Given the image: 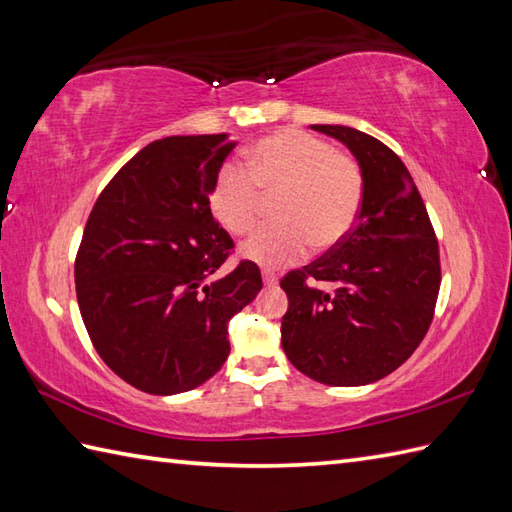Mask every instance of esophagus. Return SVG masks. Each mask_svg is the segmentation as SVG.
<instances>
[{
    "instance_id": "obj_1",
    "label": "esophagus",
    "mask_w": 512,
    "mask_h": 512,
    "mask_svg": "<svg viewBox=\"0 0 512 512\" xmlns=\"http://www.w3.org/2000/svg\"><path fill=\"white\" fill-rule=\"evenodd\" d=\"M262 279H264V284L266 286H277V275L275 273H270V270H264V273H262Z\"/></svg>"
}]
</instances>
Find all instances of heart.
I'll list each match as a JSON object with an SVG mask.
<instances>
[{"mask_svg":"<svg viewBox=\"0 0 512 512\" xmlns=\"http://www.w3.org/2000/svg\"><path fill=\"white\" fill-rule=\"evenodd\" d=\"M264 195H279V222L246 239L242 255L281 268L299 262L310 244L328 250L350 235L363 206L365 178L358 160L328 140L286 129L250 147L248 171L226 165L217 173L211 204L226 231L246 235L259 222Z\"/></svg>","mask_w":512,"mask_h":512,"instance_id":"heart-1","label":"heart"}]
</instances>
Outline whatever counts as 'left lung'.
Returning <instances> with one entry per match:
<instances>
[{"instance_id":"8db88e82","label":"left lung","mask_w":512,"mask_h":512,"mask_svg":"<svg viewBox=\"0 0 512 512\" xmlns=\"http://www.w3.org/2000/svg\"><path fill=\"white\" fill-rule=\"evenodd\" d=\"M352 151L365 178L358 220L341 244L281 279V347L301 374L334 387L394 372L427 334L440 292V250L407 167L374 136L312 125ZM308 280L330 283L325 293Z\"/></svg>"}]
</instances>
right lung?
<instances>
[{"mask_svg": "<svg viewBox=\"0 0 512 512\" xmlns=\"http://www.w3.org/2000/svg\"><path fill=\"white\" fill-rule=\"evenodd\" d=\"M235 143L228 134L154 140L107 182L74 262L76 301L94 350L125 383L171 396L206 383L226 361L228 321L262 290L233 250L209 195Z\"/></svg>", "mask_w": 512, "mask_h": 512, "instance_id": "right-lung-1", "label": "right lung"}]
</instances>
